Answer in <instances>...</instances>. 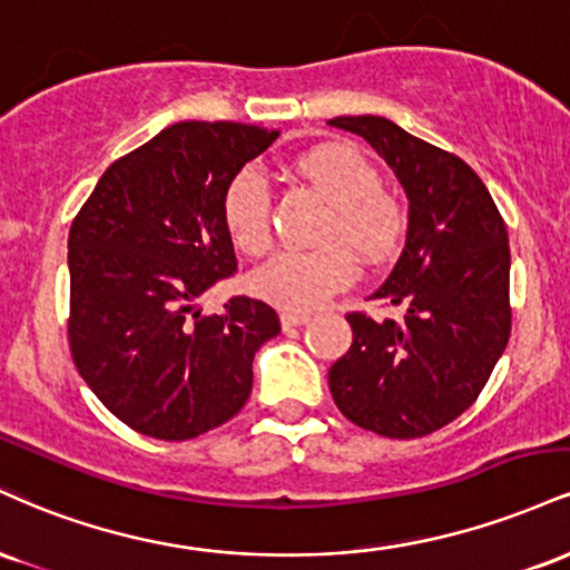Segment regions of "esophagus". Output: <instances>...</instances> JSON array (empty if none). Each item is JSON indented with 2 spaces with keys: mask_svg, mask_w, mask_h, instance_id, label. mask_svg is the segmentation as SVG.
<instances>
[{
  "mask_svg": "<svg viewBox=\"0 0 570 570\" xmlns=\"http://www.w3.org/2000/svg\"><path fill=\"white\" fill-rule=\"evenodd\" d=\"M279 320H283V327L287 331V327H298V325L309 323V314H306V312H283V314H279Z\"/></svg>",
  "mask_w": 570,
  "mask_h": 570,
  "instance_id": "esophagus-1",
  "label": "esophagus"
}]
</instances>
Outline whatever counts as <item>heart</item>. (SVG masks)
Masks as SVG:
<instances>
[{"instance_id": "heart-1", "label": "heart", "mask_w": 570, "mask_h": 570, "mask_svg": "<svg viewBox=\"0 0 570 570\" xmlns=\"http://www.w3.org/2000/svg\"><path fill=\"white\" fill-rule=\"evenodd\" d=\"M296 170L331 205L320 226L323 245L312 250H279L258 266L250 287L258 298L287 312L323 306L357 279L360 266L386 264L400 253L407 229V210L397 194L381 186L379 170L357 146L323 144L296 159ZM220 216L232 243L247 256L272 243V189L256 167H243L229 178L220 197Z\"/></svg>"}]
</instances>
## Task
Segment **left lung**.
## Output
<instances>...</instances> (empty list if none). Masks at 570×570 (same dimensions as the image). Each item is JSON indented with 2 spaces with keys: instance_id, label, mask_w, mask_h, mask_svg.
Here are the masks:
<instances>
[{
  "instance_id": "left-lung-1",
  "label": "left lung",
  "mask_w": 570,
  "mask_h": 570,
  "mask_svg": "<svg viewBox=\"0 0 570 570\" xmlns=\"http://www.w3.org/2000/svg\"><path fill=\"white\" fill-rule=\"evenodd\" d=\"M363 136L411 199L405 250L373 293L403 320L350 312L352 346L327 373L338 411L392 440L443 430L491 379L512 331L510 239L464 159L384 117H336Z\"/></svg>"
}]
</instances>
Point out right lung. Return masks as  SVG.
I'll return each instance as SVG.
<instances>
[{
    "label": "right lung",
    "mask_w": 570,
    "mask_h": 570,
    "mask_svg": "<svg viewBox=\"0 0 570 570\" xmlns=\"http://www.w3.org/2000/svg\"><path fill=\"white\" fill-rule=\"evenodd\" d=\"M243 122H176L119 157L69 232V346L96 397L146 438L191 440L243 411L253 357L279 333L269 304L194 309L237 272L226 184L277 140Z\"/></svg>",
    "instance_id": "right-lung-1"
}]
</instances>
